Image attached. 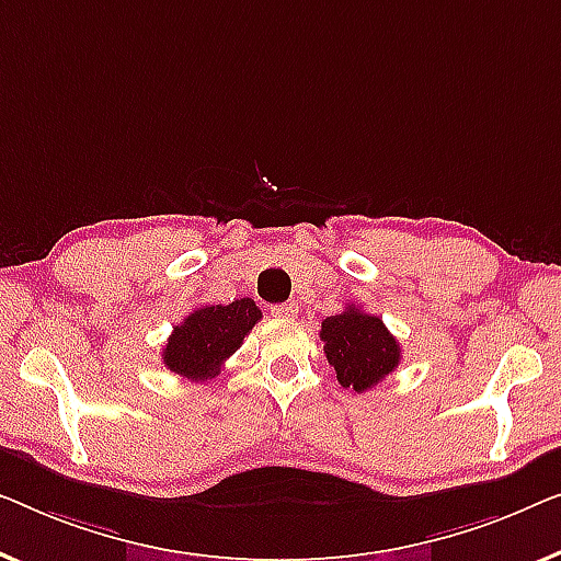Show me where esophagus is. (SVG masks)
Listing matches in <instances>:
<instances>
[{
  "mask_svg": "<svg viewBox=\"0 0 561 561\" xmlns=\"http://www.w3.org/2000/svg\"><path fill=\"white\" fill-rule=\"evenodd\" d=\"M270 312H272V318H277V320H291L297 314V307L291 302H282V305H274Z\"/></svg>",
  "mask_w": 561,
  "mask_h": 561,
  "instance_id": "obj_1",
  "label": "esophagus"
}]
</instances>
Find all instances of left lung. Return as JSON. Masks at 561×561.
Masks as SVG:
<instances>
[{
    "instance_id": "obj_1",
    "label": "left lung",
    "mask_w": 561,
    "mask_h": 561,
    "mask_svg": "<svg viewBox=\"0 0 561 561\" xmlns=\"http://www.w3.org/2000/svg\"><path fill=\"white\" fill-rule=\"evenodd\" d=\"M320 337L337 381L343 389L358 393L374 389L401 360L397 337L389 333L383 320L358 310L356 305L322 320Z\"/></svg>"
}]
</instances>
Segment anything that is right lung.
Listing matches in <instances>:
<instances>
[{"label": "right lung", "instance_id": "right-lung-1", "mask_svg": "<svg viewBox=\"0 0 561 561\" xmlns=\"http://www.w3.org/2000/svg\"><path fill=\"white\" fill-rule=\"evenodd\" d=\"M259 320L262 310L249 297L233 299L231 305H203L172 330L162 348L164 366L191 381H208L241 348Z\"/></svg>", "mask_w": 561, "mask_h": 561}]
</instances>
